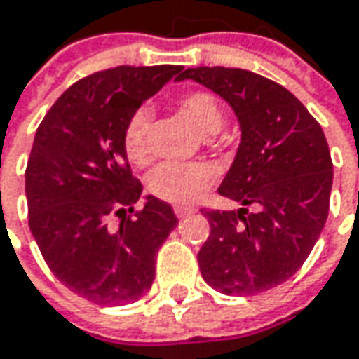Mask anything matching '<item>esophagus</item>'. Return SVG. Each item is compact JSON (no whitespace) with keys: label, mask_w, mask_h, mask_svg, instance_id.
Segmentation results:
<instances>
[{"label":"esophagus","mask_w":359,"mask_h":359,"mask_svg":"<svg viewBox=\"0 0 359 359\" xmlns=\"http://www.w3.org/2000/svg\"><path fill=\"white\" fill-rule=\"evenodd\" d=\"M194 210H196V208H192V206H180V204L179 206H175V215H177L179 218L189 217V215H192Z\"/></svg>","instance_id":"esophagus-1"}]
</instances>
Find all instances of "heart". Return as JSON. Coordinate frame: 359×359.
<instances>
[{
    "label": "heart",
    "instance_id": "obj_1",
    "mask_svg": "<svg viewBox=\"0 0 359 359\" xmlns=\"http://www.w3.org/2000/svg\"><path fill=\"white\" fill-rule=\"evenodd\" d=\"M177 107L203 137L217 135L226 121V111L218 101L217 95L204 89H194L179 95ZM149 125H151V115L142 107L133 111L123 125V133H121L123 153L137 167L147 165L151 158ZM215 177H217L215 168L204 163H163L151 172L149 191L161 201L189 204L196 201L215 182Z\"/></svg>",
    "mask_w": 359,
    "mask_h": 359
}]
</instances>
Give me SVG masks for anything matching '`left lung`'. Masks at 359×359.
<instances>
[{"label":"left lung","instance_id":"left-lung-1","mask_svg":"<svg viewBox=\"0 0 359 359\" xmlns=\"http://www.w3.org/2000/svg\"><path fill=\"white\" fill-rule=\"evenodd\" d=\"M177 79L220 95L242 130L218 192L244 208L201 210L210 224L201 274L226 296L270 290L300 270L326 224L334 165L324 130L286 87L252 71L192 67Z\"/></svg>","mask_w":359,"mask_h":359}]
</instances>
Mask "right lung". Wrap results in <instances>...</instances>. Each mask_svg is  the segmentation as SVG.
Instances as JSON below:
<instances>
[{
	"instance_id": "add662e5",
	"label": "right lung",
	"mask_w": 359,
	"mask_h": 359,
	"mask_svg": "<svg viewBox=\"0 0 359 359\" xmlns=\"http://www.w3.org/2000/svg\"><path fill=\"white\" fill-rule=\"evenodd\" d=\"M180 71L121 65L87 75L37 127L25 168L29 229L57 280L89 302L123 306L144 296L156 252L179 222L156 196L135 210L142 184L121 133L130 113Z\"/></svg>"
}]
</instances>
